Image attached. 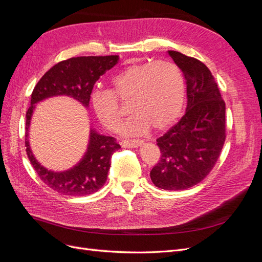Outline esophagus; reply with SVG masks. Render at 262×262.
I'll use <instances>...</instances> for the list:
<instances>
[{
  "label": "esophagus",
  "mask_w": 262,
  "mask_h": 262,
  "mask_svg": "<svg viewBox=\"0 0 262 262\" xmlns=\"http://www.w3.org/2000/svg\"><path fill=\"white\" fill-rule=\"evenodd\" d=\"M143 144V141H139V140H132V141H128V140H124L121 142V146L122 147H139Z\"/></svg>",
  "instance_id": "obj_1"
}]
</instances>
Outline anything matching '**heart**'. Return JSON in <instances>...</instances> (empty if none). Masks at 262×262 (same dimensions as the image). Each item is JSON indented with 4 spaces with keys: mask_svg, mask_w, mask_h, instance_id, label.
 <instances>
[{
    "mask_svg": "<svg viewBox=\"0 0 262 262\" xmlns=\"http://www.w3.org/2000/svg\"><path fill=\"white\" fill-rule=\"evenodd\" d=\"M186 98L180 70L170 62L155 61L125 67L112 78L110 91L92 94L93 112L110 131H117L122 113L117 99H131L132 117L121 129L124 136H144L150 128L164 131L177 121Z\"/></svg>",
    "mask_w": 262,
    "mask_h": 262,
    "instance_id": "b5f03b06",
    "label": "heart"
}]
</instances>
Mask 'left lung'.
Returning a JSON list of instances; mask_svg holds the SVG:
<instances>
[{
    "label": "left lung",
    "instance_id": "8db88e82",
    "mask_svg": "<svg viewBox=\"0 0 262 262\" xmlns=\"http://www.w3.org/2000/svg\"><path fill=\"white\" fill-rule=\"evenodd\" d=\"M187 85L186 114L158 138L161 160L150 170L153 184L164 190H185L199 184L215 165L225 142V102L207 66L168 51Z\"/></svg>",
    "mask_w": 262,
    "mask_h": 262
}]
</instances>
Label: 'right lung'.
Here are the masks:
<instances>
[{"instance_id":"right-lung-1","label":"right lung","mask_w":262,"mask_h":262,"mask_svg":"<svg viewBox=\"0 0 262 262\" xmlns=\"http://www.w3.org/2000/svg\"><path fill=\"white\" fill-rule=\"evenodd\" d=\"M119 55L76 57L59 62L39 80L31 94L30 107L26 113L25 146L27 156L38 176L55 191L66 195H90L104 186L113 154L121 148L112 137L99 134L91 128L87 149L72 168L63 171L47 169L34 156L29 145V125L36 104L54 96L72 97L89 108L93 87L98 78L114 68Z\"/></svg>"}]
</instances>
